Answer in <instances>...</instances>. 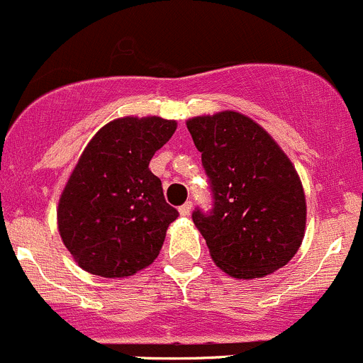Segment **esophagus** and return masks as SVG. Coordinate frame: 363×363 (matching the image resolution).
<instances>
[{
	"instance_id": "1",
	"label": "esophagus",
	"mask_w": 363,
	"mask_h": 363,
	"mask_svg": "<svg viewBox=\"0 0 363 363\" xmlns=\"http://www.w3.org/2000/svg\"><path fill=\"white\" fill-rule=\"evenodd\" d=\"M192 201H186V203H183L180 208H178V210H180V213L183 215V217H185V215H190V211H192Z\"/></svg>"
}]
</instances>
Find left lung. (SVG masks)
I'll use <instances>...</instances> for the list:
<instances>
[{"instance_id":"obj_1","label":"left lung","mask_w":363,"mask_h":363,"mask_svg":"<svg viewBox=\"0 0 363 363\" xmlns=\"http://www.w3.org/2000/svg\"><path fill=\"white\" fill-rule=\"evenodd\" d=\"M201 152L210 210L192 220L225 274L256 279L284 267L305 231V196L295 167L250 118L233 111L186 121Z\"/></svg>"}]
</instances>
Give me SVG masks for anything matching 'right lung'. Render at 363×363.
<instances>
[{
    "instance_id": "obj_1",
    "label": "right lung",
    "mask_w": 363,
    "mask_h": 363,
    "mask_svg": "<svg viewBox=\"0 0 363 363\" xmlns=\"http://www.w3.org/2000/svg\"><path fill=\"white\" fill-rule=\"evenodd\" d=\"M177 130L162 118H120L100 128L61 194L58 228L79 267L128 277L153 263L178 210L150 160Z\"/></svg>"
}]
</instances>
